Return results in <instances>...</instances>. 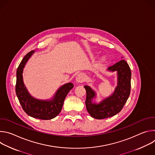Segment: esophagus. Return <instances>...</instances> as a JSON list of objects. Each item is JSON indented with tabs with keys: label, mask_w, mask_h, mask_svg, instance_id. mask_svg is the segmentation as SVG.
<instances>
[{
	"label": "esophagus",
	"mask_w": 155,
	"mask_h": 155,
	"mask_svg": "<svg viewBox=\"0 0 155 155\" xmlns=\"http://www.w3.org/2000/svg\"><path fill=\"white\" fill-rule=\"evenodd\" d=\"M85 80V77L83 74H78L76 77V81L78 83H82Z\"/></svg>",
	"instance_id": "34e87169"
}]
</instances>
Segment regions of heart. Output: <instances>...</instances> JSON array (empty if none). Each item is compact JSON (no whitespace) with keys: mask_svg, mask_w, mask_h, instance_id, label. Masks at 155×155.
Instances as JSON below:
<instances>
[{"mask_svg":"<svg viewBox=\"0 0 155 155\" xmlns=\"http://www.w3.org/2000/svg\"><path fill=\"white\" fill-rule=\"evenodd\" d=\"M101 61H103V58H102V59H101Z\"/></svg>","mask_w":155,"mask_h":155,"instance_id":"b5f03b06","label":"heart"}]
</instances>
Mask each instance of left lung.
<instances>
[{"mask_svg":"<svg viewBox=\"0 0 155 155\" xmlns=\"http://www.w3.org/2000/svg\"><path fill=\"white\" fill-rule=\"evenodd\" d=\"M108 70L117 71L118 73V86L110 97L99 104L93 102L92 100L96 96L94 91L90 86H84L86 91V109L92 117L98 120L111 117L118 114L123 108L130 92L131 71L126 61L122 59L110 66Z\"/></svg>","mask_w":155,"mask_h":155,"instance_id":"left-lung-1","label":"left lung"}]
</instances>
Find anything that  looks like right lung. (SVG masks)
I'll return each instance as SVG.
<instances>
[{"label":"right lung","mask_w":155,"mask_h":155,"mask_svg":"<svg viewBox=\"0 0 155 155\" xmlns=\"http://www.w3.org/2000/svg\"><path fill=\"white\" fill-rule=\"evenodd\" d=\"M34 53V50L29 52L21 61L17 69L16 94L22 108L28 115L43 120H51L61 112L64 99L73 88L74 84L68 83L62 86L51 101H41L32 97L24 84L22 74L26 63Z\"/></svg>","instance_id":"right-lung-1"}]
</instances>
